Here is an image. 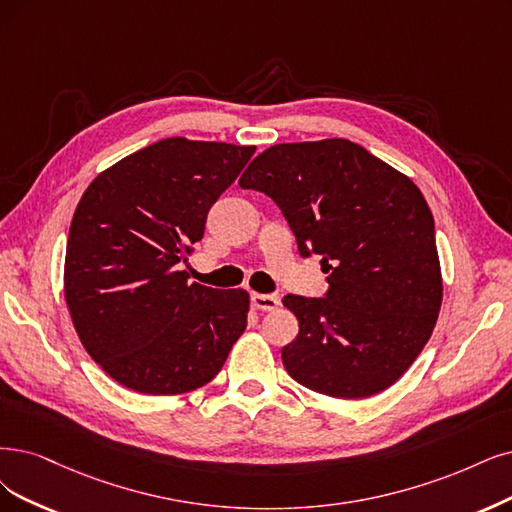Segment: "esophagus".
Wrapping results in <instances>:
<instances>
[{
  "instance_id": "esophagus-1",
  "label": "esophagus",
  "mask_w": 512,
  "mask_h": 512,
  "mask_svg": "<svg viewBox=\"0 0 512 512\" xmlns=\"http://www.w3.org/2000/svg\"><path fill=\"white\" fill-rule=\"evenodd\" d=\"M251 304L255 310H266L272 312L280 306V297L276 295H266V293H253L251 295Z\"/></svg>"
}]
</instances>
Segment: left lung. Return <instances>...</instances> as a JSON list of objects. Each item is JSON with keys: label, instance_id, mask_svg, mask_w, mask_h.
Instances as JSON below:
<instances>
[{"label": "left lung", "instance_id": "1", "mask_svg": "<svg viewBox=\"0 0 512 512\" xmlns=\"http://www.w3.org/2000/svg\"><path fill=\"white\" fill-rule=\"evenodd\" d=\"M238 185L270 196L301 257L320 255L325 297L282 299L299 333L282 348L295 382L367 399L413 365L437 325L443 280L430 208L409 177L348 139L280 143Z\"/></svg>", "mask_w": 512, "mask_h": 512}]
</instances>
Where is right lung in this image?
I'll use <instances>...</instances> for the list:
<instances>
[{"label":"right lung","instance_id":"1","mask_svg":"<svg viewBox=\"0 0 512 512\" xmlns=\"http://www.w3.org/2000/svg\"><path fill=\"white\" fill-rule=\"evenodd\" d=\"M255 147L162 139L109 166L73 213L65 299L94 363L141 394L208 384L246 329L249 293L187 282L179 263Z\"/></svg>","mask_w":512,"mask_h":512}]
</instances>
